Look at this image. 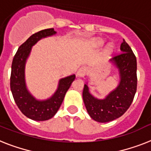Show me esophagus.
<instances>
[{"label": "esophagus", "instance_id": "1", "mask_svg": "<svg viewBox=\"0 0 151 151\" xmlns=\"http://www.w3.org/2000/svg\"><path fill=\"white\" fill-rule=\"evenodd\" d=\"M87 73H88V68L86 67H81L78 70L77 75L78 78H84L87 74Z\"/></svg>", "mask_w": 151, "mask_h": 151}]
</instances>
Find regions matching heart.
<instances>
[{
	"label": "heart",
	"mask_w": 151,
	"mask_h": 151,
	"mask_svg": "<svg viewBox=\"0 0 151 151\" xmlns=\"http://www.w3.org/2000/svg\"><path fill=\"white\" fill-rule=\"evenodd\" d=\"M103 43H104V41L102 40H101V39H96V40H95V44L97 46H101L102 45H103ZM113 50H114V46H112L111 44H109V45L105 47V51L107 54L109 55L112 53Z\"/></svg>",
	"instance_id": "1"
}]
</instances>
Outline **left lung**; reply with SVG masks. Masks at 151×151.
I'll use <instances>...</instances> for the list:
<instances>
[{"mask_svg":"<svg viewBox=\"0 0 151 151\" xmlns=\"http://www.w3.org/2000/svg\"><path fill=\"white\" fill-rule=\"evenodd\" d=\"M121 53L110 62L118 69L119 83L117 88L103 99L93 96L88 84H84L83 100L91 118L99 122H108L119 118L127 111L135 96L137 86V58L130 46L123 40Z\"/></svg>","mask_w":151,"mask_h":151,"instance_id":"obj_1","label":"left lung"}]
</instances>
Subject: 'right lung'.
Returning <instances> with one entry per match:
<instances>
[{
	"label": "right lung",
	"mask_w": 151,
	"mask_h": 151,
	"mask_svg": "<svg viewBox=\"0 0 151 151\" xmlns=\"http://www.w3.org/2000/svg\"><path fill=\"white\" fill-rule=\"evenodd\" d=\"M55 34L56 32L54 29H44L33 34L19 46L12 61L10 86L14 101L24 116L35 121H45L54 116L63 102L67 90L75 79V74L61 78L54 94L45 100L36 99L27 88L24 70L32 47L42 39Z\"/></svg>",
	"instance_id": "right-lung-1"
}]
</instances>
